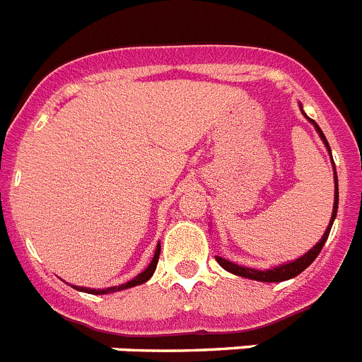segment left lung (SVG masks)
I'll list each match as a JSON object with an SVG mask.
<instances>
[{
  "label": "left lung",
  "mask_w": 362,
  "mask_h": 362,
  "mask_svg": "<svg viewBox=\"0 0 362 362\" xmlns=\"http://www.w3.org/2000/svg\"><path fill=\"white\" fill-rule=\"evenodd\" d=\"M312 121L313 124H315V121ZM315 129H317L319 136L322 137V141H325L326 148H328V152H330V145H328V141H326L325 134H322V130L319 129V124H315ZM335 170V168H334ZM334 181H335V201H334V212H332V219H330V225H328V228H326L325 235L321 238V241L317 243V245L313 246L312 250L306 252L303 257L296 259V261H292V263H286V264H281V267L277 268H272V270H254V268H245V267H239V264L235 263H230V261H226V259L219 257V255H216V261L221 264V267L225 268V270H228L230 274H235V276H241V277H246V279H254V281H263V283H279V281H286V279H292V277L299 276L300 272L305 270V268H308L310 264L315 261V257L319 255V252L322 250V246H325L326 239H328V235H330V228L332 225H334V219L335 216H337V204H339V187H337V174L334 175Z\"/></svg>",
  "instance_id": "1"
}]
</instances>
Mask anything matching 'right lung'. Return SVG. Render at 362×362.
I'll use <instances>...</instances> for the list:
<instances>
[{
    "instance_id": "obj_1",
    "label": "right lung",
    "mask_w": 362,
    "mask_h": 362,
    "mask_svg": "<svg viewBox=\"0 0 362 362\" xmlns=\"http://www.w3.org/2000/svg\"><path fill=\"white\" fill-rule=\"evenodd\" d=\"M159 254H161V245H158V248H156V254H153V259L152 263L148 264V268H146L145 272H141L139 276L134 277L132 281H129V283L121 284V286H112V288H107V290H88V288H78V286H74V288L81 290V292H88V293H110V292H117V290H124V288H132V286H136V284H141L145 283V281H148L150 277H152V274L156 272V267H158V259H159Z\"/></svg>"
}]
</instances>
